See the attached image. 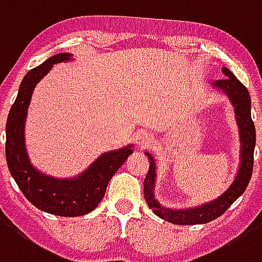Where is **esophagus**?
Instances as JSON below:
<instances>
[{
  "label": "esophagus",
  "instance_id": "34e87169",
  "mask_svg": "<svg viewBox=\"0 0 262 262\" xmlns=\"http://www.w3.org/2000/svg\"><path fill=\"white\" fill-rule=\"evenodd\" d=\"M136 143L140 147L150 146L151 143H152V137L150 135H147V133H139L136 136Z\"/></svg>",
  "mask_w": 262,
  "mask_h": 262
}]
</instances>
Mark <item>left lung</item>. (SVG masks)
Here are the masks:
<instances>
[{
    "mask_svg": "<svg viewBox=\"0 0 262 262\" xmlns=\"http://www.w3.org/2000/svg\"><path fill=\"white\" fill-rule=\"evenodd\" d=\"M222 72L226 77L214 82L212 86L229 97L230 102L234 108V115H236V121L239 126L240 143H242L240 144V168L233 183L218 199H215L210 203H205L200 207H195V208L170 210V208L162 207L156 200V195H154L157 176L156 161L151 154L146 152V156L150 160V168H148L146 179H144V199L157 216L168 221L170 224L200 225L216 220L245 193L246 187L251 179L255 147V126L251 119V98H250L249 90L246 89L245 84L240 82L228 68H222Z\"/></svg>",
    "mask_w": 262,
    "mask_h": 262,
    "instance_id": "1",
    "label": "left lung"
}]
</instances>
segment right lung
I'll use <instances>...</instances> for the list:
<instances>
[{
  "instance_id": "add662e5",
  "label": "right lung",
  "mask_w": 262,
  "mask_h": 262,
  "mask_svg": "<svg viewBox=\"0 0 262 262\" xmlns=\"http://www.w3.org/2000/svg\"><path fill=\"white\" fill-rule=\"evenodd\" d=\"M71 58L69 52L52 55L25 75L16 100L8 114L5 130L7 164L19 189L38 210L59 216H80L92 212L102 200L112 176L133 152L132 146L105 152L83 173L71 179L44 175L30 164L25 146V122L33 90L52 65L71 61Z\"/></svg>"
}]
</instances>
